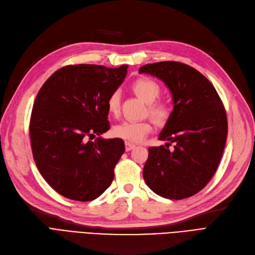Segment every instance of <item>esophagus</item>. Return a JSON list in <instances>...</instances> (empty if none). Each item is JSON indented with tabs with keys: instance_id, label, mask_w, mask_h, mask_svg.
<instances>
[{
	"instance_id": "1",
	"label": "esophagus",
	"mask_w": 255,
	"mask_h": 255,
	"mask_svg": "<svg viewBox=\"0 0 255 255\" xmlns=\"http://www.w3.org/2000/svg\"><path fill=\"white\" fill-rule=\"evenodd\" d=\"M135 148V145L134 144H131L129 142H126L125 143V150L126 151H130V150H132Z\"/></svg>"
}]
</instances>
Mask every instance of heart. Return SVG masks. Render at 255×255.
Returning a JSON list of instances; mask_svg holds the SVG:
<instances>
[{
  "label": "heart",
  "mask_w": 255,
  "mask_h": 255,
  "mask_svg": "<svg viewBox=\"0 0 255 255\" xmlns=\"http://www.w3.org/2000/svg\"><path fill=\"white\" fill-rule=\"evenodd\" d=\"M132 89L138 98L148 104L150 116L157 124H165L171 116V109L166 103L154 102L161 93L159 85L151 79L140 78L133 83ZM107 108L111 115H119L121 108V94L118 90L113 91L109 96L107 100ZM151 130L152 126L149 121H126L113 127V134L119 138L127 140V142L137 143L143 140Z\"/></svg>",
  "instance_id": "obj_1"
}]
</instances>
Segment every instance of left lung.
<instances>
[{"label": "left lung", "mask_w": 255, "mask_h": 255, "mask_svg": "<svg viewBox=\"0 0 255 255\" xmlns=\"http://www.w3.org/2000/svg\"><path fill=\"white\" fill-rule=\"evenodd\" d=\"M138 73L165 83L172 94L171 116L158 134L174 143L149 147L143 176L147 186L165 199L182 200L209 183L221 162L227 138V116L213 85L180 62L147 64Z\"/></svg>", "instance_id": "obj_1"}]
</instances>
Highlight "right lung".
I'll use <instances>...</instances> for the list:
<instances>
[{"mask_svg": "<svg viewBox=\"0 0 255 255\" xmlns=\"http://www.w3.org/2000/svg\"><path fill=\"white\" fill-rule=\"evenodd\" d=\"M127 68L65 66L37 93L29 127L33 158L45 181L67 199L96 200L113 181L125 144L101 134L110 128L107 100Z\"/></svg>", "mask_w": 255, "mask_h": 255, "instance_id": "right-lung-1", "label": "right lung"}]
</instances>
